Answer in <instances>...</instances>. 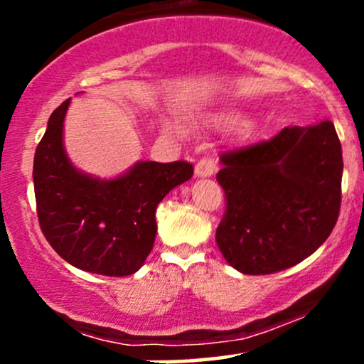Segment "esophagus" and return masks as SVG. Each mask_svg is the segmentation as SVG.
Instances as JSON below:
<instances>
[{"label":"esophagus","instance_id":"34e87169","mask_svg":"<svg viewBox=\"0 0 364 364\" xmlns=\"http://www.w3.org/2000/svg\"><path fill=\"white\" fill-rule=\"evenodd\" d=\"M215 169H217V166H215L214 156L202 157L195 166V176L196 178H208L215 173Z\"/></svg>","mask_w":364,"mask_h":364}]
</instances>
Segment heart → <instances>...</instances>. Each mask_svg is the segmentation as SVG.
Wrapping results in <instances>:
<instances>
[{
	"mask_svg": "<svg viewBox=\"0 0 364 364\" xmlns=\"http://www.w3.org/2000/svg\"><path fill=\"white\" fill-rule=\"evenodd\" d=\"M207 119L210 121L215 127H232V124H237L241 121V114L236 111H217L214 114H208ZM168 132L174 133V135H183V129L178 124H169Z\"/></svg>",
	"mask_w": 364,
	"mask_h": 364,
	"instance_id": "heart-1",
	"label": "heart"
}]
</instances>
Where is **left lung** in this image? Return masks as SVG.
<instances>
[{"instance_id":"8db88e82","label":"left lung","mask_w":364,"mask_h":364,"mask_svg":"<svg viewBox=\"0 0 364 364\" xmlns=\"http://www.w3.org/2000/svg\"><path fill=\"white\" fill-rule=\"evenodd\" d=\"M220 162L228 207L215 241L237 272H281L325 243L339 217L344 168L332 121L286 127Z\"/></svg>"}]
</instances>
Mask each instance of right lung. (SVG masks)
I'll use <instances>...</instances> for the list:
<instances>
[{
  "instance_id": "right-lung-1",
  "label": "right lung",
  "mask_w": 364,
  "mask_h": 364,
  "mask_svg": "<svg viewBox=\"0 0 364 364\" xmlns=\"http://www.w3.org/2000/svg\"><path fill=\"white\" fill-rule=\"evenodd\" d=\"M70 101L54 109L34 156L37 217L63 260L85 272L123 277L145 263L157 235L156 208L193 176L188 162L139 161L127 173L101 179L75 168L63 128Z\"/></svg>"
}]
</instances>
